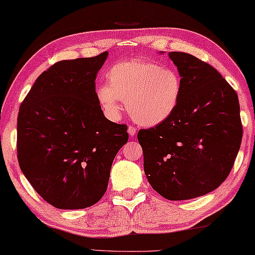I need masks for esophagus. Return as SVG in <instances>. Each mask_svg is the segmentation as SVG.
<instances>
[{
  "label": "esophagus",
  "mask_w": 255,
  "mask_h": 255,
  "mask_svg": "<svg viewBox=\"0 0 255 255\" xmlns=\"http://www.w3.org/2000/svg\"><path fill=\"white\" fill-rule=\"evenodd\" d=\"M128 134L130 136H134L136 134V128L132 127V126H129L128 127Z\"/></svg>",
  "instance_id": "1"
}]
</instances>
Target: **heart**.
<instances>
[{"label": "heart", "mask_w": 255, "mask_h": 255, "mask_svg": "<svg viewBox=\"0 0 255 255\" xmlns=\"http://www.w3.org/2000/svg\"><path fill=\"white\" fill-rule=\"evenodd\" d=\"M108 83L96 88V98L110 120L120 118L124 102L140 126L154 127L175 112L182 94V80L172 67L145 59L116 63L106 72Z\"/></svg>", "instance_id": "b5f03b06"}]
</instances>
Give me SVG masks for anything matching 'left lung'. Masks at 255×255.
<instances>
[{
    "instance_id": "1",
    "label": "left lung",
    "mask_w": 255,
    "mask_h": 255,
    "mask_svg": "<svg viewBox=\"0 0 255 255\" xmlns=\"http://www.w3.org/2000/svg\"><path fill=\"white\" fill-rule=\"evenodd\" d=\"M168 57L182 80L180 102L169 119L140 129L137 138L151 187L166 199L187 200L229 175L242 143L241 111L236 91L210 64L185 52Z\"/></svg>"
}]
</instances>
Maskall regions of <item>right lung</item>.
Instances as JSON below:
<instances>
[{
  "instance_id": "right-lung-1",
  "label": "right lung",
  "mask_w": 255,
  "mask_h": 255,
  "mask_svg": "<svg viewBox=\"0 0 255 255\" xmlns=\"http://www.w3.org/2000/svg\"><path fill=\"white\" fill-rule=\"evenodd\" d=\"M108 55L54 64L19 109V166L34 190L60 210L89 207L103 197L112 162L128 140L126 125L106 119L96 98L95 80Z\"/></svg>"
}]
</instances>
